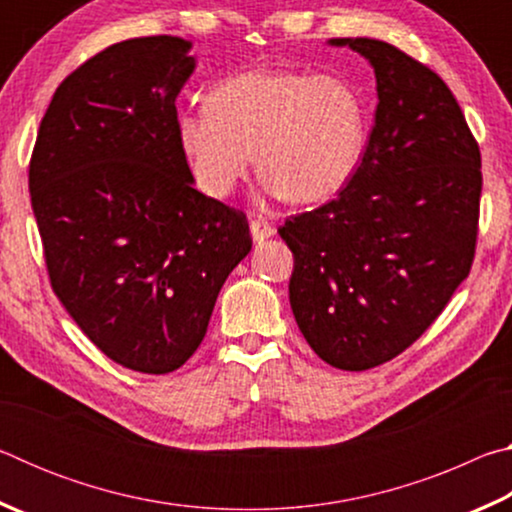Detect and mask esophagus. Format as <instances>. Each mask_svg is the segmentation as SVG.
Returning <instances> with one entry per match:
<instances>
[{
  "label": "esophagus",
  "mask_w": 512,
  "mask_h": 512,
  "mask_svg": "<svg viewBox=\"0 0 512 512\" xmlns=\"http://www.w3.org/2000/svg\"><path fill=\"white\" fill-rule=\"evenodd\" d=\"M250 232H253L255 241H264V239L275 235V228L271 223H266L264 219H253L250 221Z\"/></svg>",
  "instance_id": "obj_1"
}]
</instances>
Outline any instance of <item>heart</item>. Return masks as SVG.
Returning <instances> with one entry per match:
<instances>
[{"mask_svg":"<svg viewBox=\"0 0 512 512\" xmlns=\"http://www.w3.org/2000/svg\"><path fill=\"white\" fill-rule=\"evenodd\" d=\"M176 135L207 196H228L257 151L266 194L318 203L359 169L366 115L359 92L339 76L257 69L214 85L207 108L180 112Z\"/></svg>","mask_w":512,"mask_h":512,"instance_id":"1","label":"heart"}]
</instances>
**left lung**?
<instances>
[{"instance_id":"left-lung-1","label":"left lung","mask_w":512,"mask_h":512,"mask_svg":"<svg viewBox=\"0 0 512 512\" xmlns=\"http://www.w3.org/2000/svg\"><path fill=\"white\" fill-rule=\"evenodd\" d=\"M368 60L377 110L359 169L334 201L291 216L289 300L302 336L341 370L395 359L470 275L481 153L452 90L388 42L334 38Z\"/></svg>"}]
</instances>
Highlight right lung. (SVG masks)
Segmentation results:
<instances>
[{
  "label": "right lung",
  "instance_id": "obj_1",
  "mask_svg": "<svg viewBox=\"0 0 512 512\" xmlns=\"http://www.w3.org/2000/svg\"><path fill=\"white\" fill-rule=\"evenodd\" d=\"M192 42H117L58 85L29 164L51 289L119 366L178 370L244 259L246 214L198 192L176 135Z\"/></svg>",
  "mask_w": 512,
  "mask_h": 512
}]
</instances>
